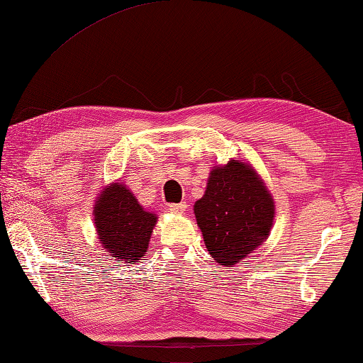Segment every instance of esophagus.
I'll list each match as a JSON object with an SVG mask.
<instances>
[{
	"mask_svg": "<svg viewBox=\"0 0 363 363\" xmlns=\"http://www.w3.org/2000/svg\"><path fill=\"white\" fill-rule=\"evenodd\" d=\"M169 211H171V213H174V214L186 213V211H187V203L186 201H181V203L169 204Z\"/></svg>",
	"mask_w": 363,
	"mask_h": 363,
	"instance_id": "esophagus-1",
	"label": "esophagus"
}]
</instances>
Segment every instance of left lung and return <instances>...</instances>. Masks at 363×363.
Segmentation results:
<instances>
[{"label":"left lung","instance_id":"8db88e82","mask_svg":"<svg viewBox=\"0 0 363 363\" xmlns=\"http://www.w3.org/2000/svg\"><path fill=\"white\" fill-rule=\"evenodd\" d=\"M194 211L208 252L230 267L267 240L274 203L255 171L232 160L211 171L206 192Z\"/></svg>","mask_w":363,"mask_h":363}]
</instances>
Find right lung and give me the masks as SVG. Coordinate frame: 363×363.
<instances>
[{"instance_id": "right-lung-1", "label": "right lung", "mask_w": 363, "mask_h": 363, "mask_svg": "<svg viewBox=\"0 0 363 363\" xmlns=\"http://www.w3.org/2000/svg\"><path fill=\"white\" fill-rule=\"evenodd\" d=\"M155 222V214L144 211L122 184L103 190L95 204V223L101 245L111 255L128 263L146 254Z\"/></svg>"}]
</instances>
